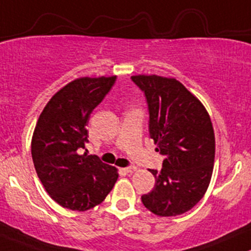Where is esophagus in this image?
Segmentation results:
<instances>
[{"label": "esophagus", "instance_id": "obj_1", "mask_svg": "<svg viewBox=\"0 0 251 251\" xmlns=\"http://www.w3.org/2000/svg\"><path fill=\"white\" fill-rule=\"evenodd\" d=\"M137 168L136 167H126V168H123V170L125 173H127V174H131V173L136 172Z\"/></svg>", "mask_w": 251, "mask_h": 251}]
</instances>
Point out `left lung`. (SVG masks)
Segmentation results:
<instances>
[{"mask_svg": "<svg viewBox=\"0 0 251 251\" xmlns=\"http://www.w3.org/2000/svg\"><path fill=\"white\" fill-rule=\"evenodd\" d=\"M144 93L149 133L164 156L161 170L150 169L156 183L142 202L161 217L182 214L201 200L210 184L216 142L207 111L175 78L132 76Z\"/></svg>", "mask_w": 251, "mask_h": 251, "instance_id": "left-lung-1", "label": "left lung"}]
</instances>
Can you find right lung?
<instances>
[{
    "label": "right lung",
    "mask_w": 251,
    "mask_h": 251,
    "mask_svg": "<svg viewBox=\"0 0 251 251\" xmlns=\"http://www.w3.org/2000/svg\"><path fill=\"white\" fill-rule=\"evenodd\" d=\"M117 76L81 77L51 98L32 138L35 172L48 194L63 207L87 211L106 199L117 182L114 167L98 156L81 155L88 143L90 114L108 94Z\"/></svg>",
    "instance_id": "add662e5"
}]
</instances>
